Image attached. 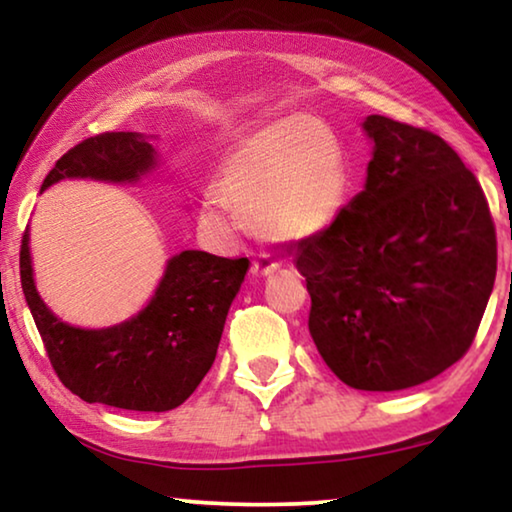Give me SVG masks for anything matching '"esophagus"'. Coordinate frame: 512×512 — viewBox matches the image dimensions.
Returning <instances> with one entry per match:
<instances>
[{"mask_svg": "<svg viewBox=\"0 0 512 512\" xmlns=\"http://www.w3.org/2000/svg\"><path fill=\"white\" fill-rule=\"evenodd\" d=\"M279 270V263L270 254H258V258L251 263V275L256 277H270L272 272Z\"/></svg>", "mask_w": 512, "mask_h": 512, "instance_id": "obj_1", "label": "esophagus"}]
</instances>
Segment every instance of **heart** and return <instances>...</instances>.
Masks as SVG:
<instances>
[{
  "label": "heart",
  "mask_w": 512,
  "mask_h": 512,
  "mask_svg": "<svg viewBox=\"0 0 512 512\" xmlns=\"http://www.w3.org/2000/svg\"><path fill=\"white\" fill-rule=\"evenodd\" d=\"M352 167L345 144L314 116H289L240 139L216 172L202 209L226 205L258 235L298 242L326 233L345 212Z\"/></svg>",
  "instance_id": "1"
}]
</instances>
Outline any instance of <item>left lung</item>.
<instances>
[{
    "label": "left lung",
    "instance_id": "1",
    "mask_svg": "<svg viewBox=\"0 0 512 512\" xmlns=\"http://www.w3.org/2000/svg\"><path fill=\"white\" fill-rule=\"evenodd\" d=\"M363 191L326 233L298 244L310 335L347 387L401 391L471 347L496 277L485 193L429 130L368 116Z\"/></svg>",
    "mask_w": 512,
    "mask_h": 512
}]
</instances>
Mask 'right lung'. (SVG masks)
I'll return each mask as SVG.
<instances>
[{"mask_svg":"<svg viewBox=\"0 0 512 512\" xmlns=\"http://www.w3.org/2000/svg\"><path fill=\"white\" fill-rule=\"evenodd\" d=\"M160 156L142 132H104L76 144L41 184L95 179L137 184L158 170ZM249 258L186 249L165 263L149 303L121 324L81 328L62 321L34 282L30 228L20 247V284L48 359L62 384L86 403L137 412L177 408L212 368L230 305Z\"/></svg>","mask_w":512,"mask_h":512,"instance_id":"right-lung-1","label":"right lung"}]
</instances>
